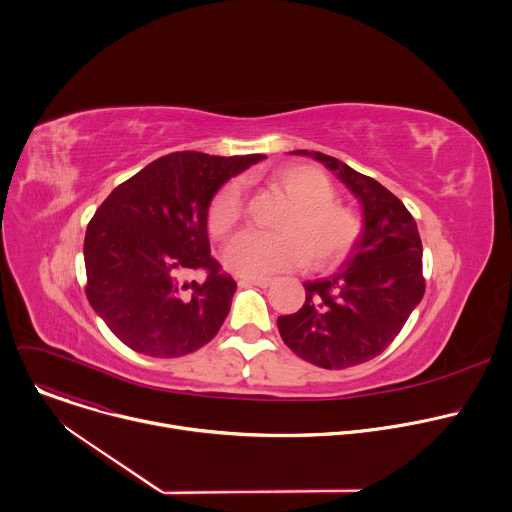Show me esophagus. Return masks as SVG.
Instances as JSON below:
<instances>
[{"mask_svg":"<svg viewBox=\"0 0 512 512\" xmlns=\"http://www.w3.org/2000/svg\"><path fill=\"white\" fill-rule=\"evenodd\" d=\"M241 285H259V287H269L273 285L271 277H241L239 279Z\"/></svg>","mask_w":512,"mask_h":512,"instance_id":"obj_1","label":"esophagus"}]
</instances>
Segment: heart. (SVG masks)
I'll return each mask as SVG.
<instances>
[{
    "mask_svg": "<svg viewBox=\"0 0 512 512\" xmlns=\"http://www.w3.org/2000/svg\"><path fill=\"white\" fill-rule=\"evenodd\" d=\"M275 182L291 202L277 223L281 233L239 235L223 251L225 267L245 277L296 269L308 257L314 269L338 267L360 239V216L336 200V186L316 168H285L275 176ZM243 216V184L235 180L223 188L210 208V235L216 239L231 235L241 225Z\"/></svg>",
    "mask_w": 512,
    "mask_h": 512,
    "instance_id": "1",
    "label": "heart"
}]
</instances>
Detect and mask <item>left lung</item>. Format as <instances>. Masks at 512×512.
<instances>
[{"label":"left lung","mask_w":512,"mask_h":512,"mask_svg":"<svg viewBox=\"0 0 512 512\" xmlns=\"http://www.w3.org/2000/svg\"><path fill=\"white\" fill-rule=\"evenodd\" d=\"M332 170L362 206L364 227L342 267L304 283L306 302L277 318L283 342L300 358L340 371L379 356L425 294L421 239L405 204L377 180L344 162L298 150Z\"/></svg>","instance_id":"1"}]
</instances>
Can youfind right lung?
Wrapping results in <instances>:
<instances>
[{"mask_svg": "<svg viewBox=\"0 0 512 512\" xmlns=\"http://www.w3.org/2000/svg\"><path fill=\"white\" fill-rule=\"evenodd\" d=\"M265 156L176 152L119 184L87 227V300L131 350L174 358L221 330L237 283L210 255L208 206ZM200 268L204 282L183 275Z\"/></svg>", "mask_w": 512, "mask_h": 512, "instance_id": "right-lung-1", "label": "right lung"}]
</instances>
